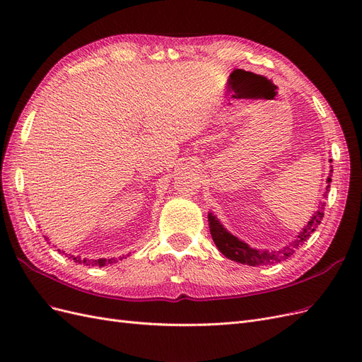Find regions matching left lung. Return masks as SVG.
<instances>
[{"label": "left lung", "instance_id": "1", "mask_svg": "<svg viewBox=\"0 0 362 362\" xmlns=\"http://www.w3.org/2000/svg\"><path fill=\"white\" fill-rule=\"evenodd\" d=\"M329 163H332V160H329ZM331 170H332V166H331ZM331 177L332 175H329L326 180V184H327L326 192H329L331 181H332ZM325 204L326 202H320L319 208H317V211H314L308 223H306L300 229L298 235L294 237V240H291L288 245H286L278 250L250 247L247 243L243 242V240H240L238 237L229 233L228 229L222 225V222L218 221L217 216L213 214L211 211L208 213V226H210V234L213 237L214 245L226 258L233 259L235 262H240V264H246V266L275 264V262H279L282 259H287L288 257H291L294 252L298 250L306 242V240L310 238V235L315 231V228L319 226L322 222Z\"/></svg>", "mask_w": 362, "mask_h": 362}]
</instances>
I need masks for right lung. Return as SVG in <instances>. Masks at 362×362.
<instances>
[{
  "instance_id": "add662e5",
  "label": "right lung",
  "mask_w": 362,
  "mask_h": 362,
  "mask_svg": "<svg viewBox=\"0 0 362 362\" xmlns=\"http://www.w3.org/2000/svg\"><path fill=\"white\" fill-rule=\"evenodd\" d=\"M47 238V237H45ZM47 240H49V238H47ZM60 254H63V255H66V257H69L74 262H78V264H86V266H100V267H104V266H108V264H113V262H117V261H122L124 258H127V257H129L131 254H128L127 257L125 255H122V257H117V258H98V259H89V258H81V257H78V255H71V254H66V252L64 250H60V249H57Z\"/></svg>"
}]
</instances>
